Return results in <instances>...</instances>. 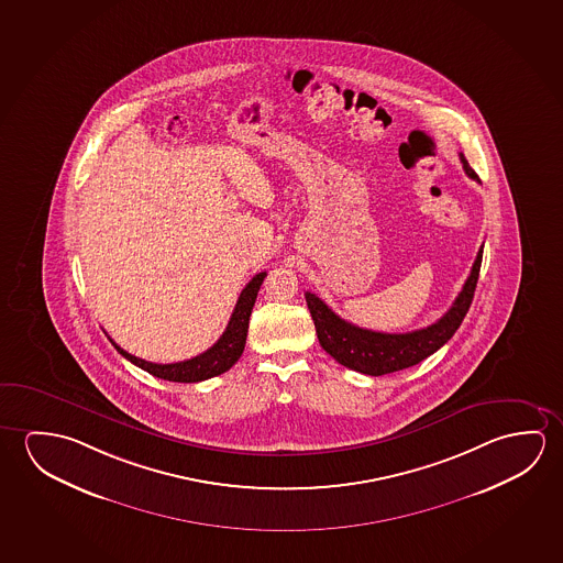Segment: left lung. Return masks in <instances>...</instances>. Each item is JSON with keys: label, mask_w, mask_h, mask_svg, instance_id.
<instances>
[{"label": "left lung", "mask_w": 563, "mask_h": 563, "mask_svg": "<svg viewBox=\"0 0 563 563\" xmlns=\"http://www.w3.org/2000/svg\"><path fill=\"white\" fill-rule=\"evenodd\" d=\"M460 161L464 164L465 174L479 181L477 174L465 161L464 154H460ZM482 258L483 246L477 252V258L473 262L472 272L465 279L462 291L455 297L452 307L444 312V317H440L427 329L402 332V334L360 329L356 324L340 319L336 312L329 309V305L321 301L317 295L307 291L305 299L311 311L314 331L322 349L327 350L342 366L366 375L393 374L419 364L424 357L442 349L460 329L473 301Z\"/></svg>", "instance_id": "8db88e82"}]
</instances>
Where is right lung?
<instances>
[{
	"instance_id": "1",
	"label": "right lung",
	"mask_w": 563,
	"mask_h": 563,
	"mask_svg": "<svg viewBox=\"0 0 563 563\" xmlns=\"http://www.w3.org/2000/svg\"><path fill=\"white\" fill-rule=\"evenodd\" d=\"M266 277V272H260L252 277L246 287L242 289L239 301L234 305V311L231 314V321L224 329L223 336L214 342L211 349L206 350L203 354L176 362V364H154L146 362L143 357L129 354L121 346H115L117 352L121 356H125L129 362H133L134 366L141 367L144 372L161 377L166 382H178V384H197V382H206L209 377L221 375L231 369L239 357L242 356V350L246 344V332H249V322H251L252 307L256 303V295H258L260 286Z\"/></svg>"
}]
</instances>
